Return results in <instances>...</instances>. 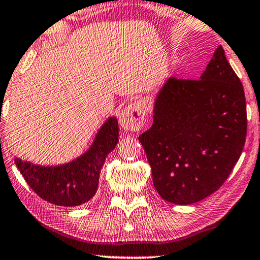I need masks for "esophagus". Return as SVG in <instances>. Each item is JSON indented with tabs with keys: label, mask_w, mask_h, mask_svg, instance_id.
I'll list each match as a JSON object with an SVG mask.
<instances>
[{
	"label": "esophagus",
	"mask_w": 260,
	"mask_h": 260,
	"mask_svg": "<svg viewBox=\"0 0 260 260\" xmlns=\"http://www.w3.org/2000/svg\"><path fill=\"white\" fill-rule=\"evenodd\" d=\"M145 118H147V110L143 103L134 102L123 110L119 117V123L125 130L140 131L143 129Z\"/></svg>",
	"instance_id": "1"
}]
</instances>
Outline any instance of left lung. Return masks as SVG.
<instances>
[{"label":"left lung","instance_id":"1","mask_svg":"<svg viewBox=\"0 0 260 260\" xmlns=\"http://www.w3.org/2000/svg\"><path fill=\"white\" fill-rule=\"evenodd\" d=\"M152 118L138 140L163 200L190 205L218 190L239 159L247 134L243 85L221 46L199 80L167 81Z\"/></svg>","mask_w":260,"mask_h":260}]
</instances>
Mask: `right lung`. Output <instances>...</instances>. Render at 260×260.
I'll return each instance as SVG.
<instances>
[{
	"label": "right lung",
	"mask_w": 260,
	"mask_h": 260,
	"mask_svg": "<svg viewBox=\"0 0 260 260\" xmlns=\"http://www.w3.org/2000/svg\"><path fill=\"white\" fill-rule=\"evenodd\" d=\"M117 142L118 122L110 118L99 130L90 150L72 162L58 167H41L15 158V163L28 186L42 200L73 207L94 197L103 163Z\"/></svg>",
	"instance_id": "right-lung-1"
}]
</instances>
